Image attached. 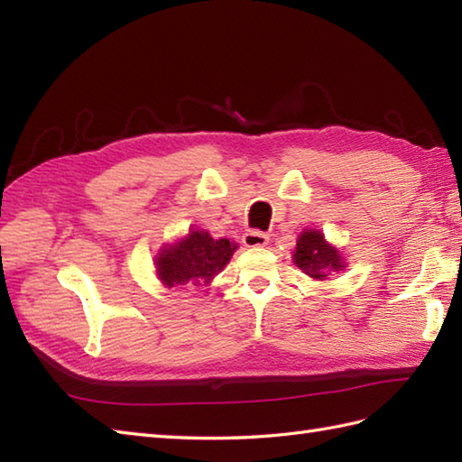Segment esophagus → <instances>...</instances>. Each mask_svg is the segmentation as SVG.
<instances>
[{
    "mask_svg": "<svg viewBox=\"0 0 462 462\" xmlns=\"http://www.w3.org/2000/svg\"><path fill=\"white\" fill-rule=\"evenodd\" d=\"M268 234H263V232H260V230H250V232H246L244 234V238H242V242L246 244L248 248H260V246H266L268 244Z\"/></svg>",
    "mask_w": 462,
    "mask_h": 462,
    "instance_id": "esophagus-1",
    "label": "esophagus"
}]
</instances>
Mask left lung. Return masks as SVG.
Returning a JSON list of instances; mask_svg holds the SVG:
<instances>
[{
	"instance_id": "8db88e82",
	"label": "left lung",
	"mask_w": 462,
	"mask_h": 462,
	"mask_svg": "<svg viewBox=\"0 0 462 462\" xmlns=\"http://www.w3.org/2000/svg\"><path fill=\"white\" fill-rule=\"evenodd\" d=\"M293 262L303 270V273L316 280H326L329 272H339L346 266L339 258V252L331 248L323 238V234L318 230L300 234L298 248L293 252Z\"/></svg>"
}]
</instances>
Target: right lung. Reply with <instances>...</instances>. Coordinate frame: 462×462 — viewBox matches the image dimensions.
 I'll list each match as a JSON object with an SVG mask.
<instances>
[{"instance_id": "1", "label": "right lung", "mask_w": 462, "mask_h": 462, "mask_svg": "<svg viewBox=\"0 0 462 462\" xmlns=\"http://www.w3.org/2000/svg\"><path fill=\"white\" fill-rule=\"evenodd\" d=\"M236 250L228 240H214L208 232L190 230L174 246L164 248L156 258V273L164 286H204L220 272Z\"/></svg>"}]
</instances>
